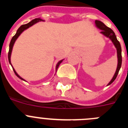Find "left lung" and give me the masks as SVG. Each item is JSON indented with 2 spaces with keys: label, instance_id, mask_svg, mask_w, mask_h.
Instances as JSON below:
<instances>
[{
  "label": "left lung",
  "instance_id": "left-lung-1",
  "mask_svg": "<svg viewBox=\"0 0 128 128\" xmlns=\"http://www.w3.org/2000/svg\"><path fill=\"white\" fill-rule=\"evenodd\" d=\"M95 24H96V27L98 28V29H100L101 31H100V33L102 34L104 36H105L107 38H110L111 40V41L112 42V43L114 44V46L115 47L116 49H117V60H118V63H117V69L115 71V73L114 74V77L109 82L107 86L110 85L115 81V80L117 78V75H118V73L120 70V68L121 67L122 65V49H121V46H120V44L119 42L117 40V37L115 36V32L113 31V30L110 28H108L103 22H102L101 21H99V20H96L95 21Z\"/></svg>",
  "mask_w": 128,
  "mask_h": 128
}]
</instances>
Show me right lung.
<instances>
[{
	"instance_id": "obj_1",
	"label": "right lung",
	"mask_w": 128,
	"mask_h": 128,
	"mask_svg": "<svg viewBox=\"0 0 128 128\" xmlns=\"http://www.w3.org/2000/svg\"><path fill=\"white\" fill-rule=\"evenodd\" d=\"M44 22V20H42V19L40 18H35L34 19V20H31L30 22H29V23L26 24H24V25H22V26H21L20 27V28L18 29L17 31H16V34H14V36L12 38V39H11V42H10V49H9V52H8V60H9V62H10V65H11V66H12V68H13V71H14V74H15V75L16 76L18 77V78H20V80H23V81H26V80H24V79H23L22 78H21V77L20 76L18 75V74L16 73V72L15 71V70H14V68L13 67V66H12V65H11V52H12V50H13V46H14V42H15V41L16 40V39H17L18 38V36H20L21 34H22V32H23V31H24L26 29H28L29 28H30V27H31L32 26H33L34 24H36L37 22ZM63 60H60V62H58V63H57V65H56V71H57L58 70V68L59 65H60V63H62V62H63Z\"/></svg>"
}]
</instances>
